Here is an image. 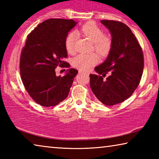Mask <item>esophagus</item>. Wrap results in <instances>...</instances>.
Returning <instances> with one entry per match:
<instances>
[{
	"label": "esophagus",
	"mask_w": 159,
	"mask_h": 159,
	"mask_svg": "<svg viewBox=\"0 0 159 159\" xmlns=\"http://www.w3.org/2000/svg\"><path fill=\"white\" fill-rule=\"evenodd\" d=\"M79 73H83V72L82 71H80V70H79ZM88 74V73H87Z\"/></svg>",
	"instance_id": "34e87169"
}]
</instances>
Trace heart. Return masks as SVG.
Listing matches in <instances>:
<instances>
[{
  "label": "heart",
  "instance_id": "heart-1",
  "mask_svg": "<svg viewBox=\"0 0 159 159\" xmlns=\"http://www.w3.org/2000/svg\"><path fill=\"white\" fill-rule=\"evenodd\" d=\"M80 31L85 36L94 42V47L101 55H106L111 50L112 39L109 35L104 34L102 29L93 21H88L80 27ZM79 35L76 31H71L67 34L64 45L67 52L73 54L76 51V43ZM99 57L96 53H81L76 56L72 61L74 66L80 71H88L98 63Z\"/></svg>",
  "mask_w": 159,
  "mask_h": 159
}]
</instances>
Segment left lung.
<instances>
[{
  "mask_svg": "<svg viewBox=\"0 0 159 159\" xmlns=\"http://www.w3.org/2000/svg\"><path fill=\"white\" fill-rule=\"evenodd\" d=\"M111 32L112 46L104 62L90 74L93 93L107 106H113L130 98L140 82L144 56L140 45L130 29L121 21L101 20ZM110 76L103 79L107 73Z\"/></svg>",
  "mask_w": 159,
  "mask_h": 159,
  "instance_id": "obj_1",
  "label": "left lung"
}]
</instances>
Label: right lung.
<instances>
[{"label": "right lung", "instance_id": "add662e5", "mask_svg": "<svg viewBox=\"0 0 159 159\" xmlns=\"http://www.w3.org/2000/svg\"><path fill=\"white\" fill-rule=\"evenodd\" d=\"M76 24L73 20L49 19L26 38L20 55L21 79L29 95L41 106H56L69 95L78 71L70 69L65 76H57L55 69L70 66L64 61L68 56L64 41Z\"/></svg>", "mask_w": 159, "mask_h": 159}]
</instances>
